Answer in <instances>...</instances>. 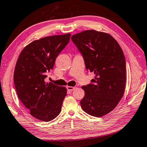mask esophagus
I'll return each instance as SVG.
<instances>
[{
    "label": "esophagus",
    "instance_id": "esophagus-1",
    "mask_svg": "<svg viewBox=\"0 0 147 147\" xmlns=\"http://www.w3.org/2000/svg\"><path fill=\"white\" fill-rule=\"evenodd\" d=\"M66 88H67V90H69V91H72V90H74V89H75V87L67 86H66Z\"/></svg>",
    "mask_w": 147,
    "mask_h": 147
}]
</instances>
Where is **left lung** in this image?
<instances>
[{"instance_id": "8db88e82", "label": "left lung", "mask_w": 147, "mask_h": 147, "mask_svg": "<svg viewBox=\"0 0 147 147\" xmlns=\"http://www.w3.org/2000/svg\"><path fill=\"white\" fill-rule=\"evenodd\" d=\"M71 38L83 57L86 69L96 75L92 83L82 86V109L90 115L103 116L115 109L124 94V53L116 40L105 32L86 30Z\"/></svg>"}]
</instances>
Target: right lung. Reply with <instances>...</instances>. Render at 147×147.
I'll use <instances>...</instances> for the list:
<instances>
[{"label":"right lung","instance_id":"obj_1","mask_svg":"<svg viewBox=\"0 0 147 147\" xmlns=\"http://www.w3.org/2000/svg\"><path fill=\"white\" fill-rule=\"evenodd\" d=\"M70 33L46 37L33 41L22 50L15 65V89L30 114L38 120L50 121L61 111L66 88L46 83L48 72L57 57L68 45Z\"/></svg>","mask_w":147,"mask_h":147}]
</instances>
